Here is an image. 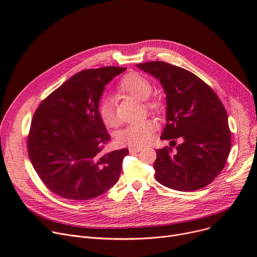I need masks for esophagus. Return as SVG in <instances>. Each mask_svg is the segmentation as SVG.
<instances>
[{"label":"esophagus","instance_id":"1","mask_svg":"<svg viewBox=\"0 0 257 257\" xmlns=\"http://www.w3.org/2000/svg\"><path fill=\"white\" fill-rule=\"evenodd\" d=\"M142 151V148L141 147H130L129 148V153L133 154V153H138Z\"/></svg>","mask_w":257,"mask_h":257}]
</instances>
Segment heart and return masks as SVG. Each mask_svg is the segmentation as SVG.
<instances>
[{
  "label": "heart",
  "mask_w": 257,
  "mask_h": 257,
  "mask_svg": "<svg viewBox=\"0 0 257 257\" xmlns=\"http://www.w3.org/2000/svg\"><path fill=\"white\" fill-rule=\"evenodd\" d=\"M118 89L138 100H145L150 96L152 84L145 76L139 73H128L120 79ZM144 105L147 109L153 112H159L163 109V104L156 99L145 100ZM98 113L105 126L114 127L117 125V116L111 99L107 98L100 103ZM155 130V121L151 118H144L119 130L116 133V142L119 145L142 147L153 140Z\"/></svg>",
  "instance_id": "heart-1"
}]
</instances>
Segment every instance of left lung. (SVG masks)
I'll return each instance as SVG.
<instances>
[{
  "instance_id": "obj_1",
  "label": "left lung",
  "mask_w": 257,
  "mask_h": 257,
  "mask_svg": "<svg viewBox=\"0 0 257 257\" xmlns=\"http://www.w3.org/2000/svg\"><path fill=\"white\" fill-rule=\"evenodd\" d=\"M137 66L158 79L167 94V125L160 139L182 140L176 151L170 147L156 150V180L181 192L205 187L221 173L230 152L224 105L203 80L182 67L164 61Z\"/></svg>"
}]
</instances>
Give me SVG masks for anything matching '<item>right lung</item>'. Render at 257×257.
<instances>
[{"mask_svg":"<svg viewBox=\"0 0 257 257\" xmlns=\"http://www.w3.org/2000/svg\"><path fill=\"white\" fill-rule=\"evenodd\" d=\"M126 67L79 72L39 104L27 141L39 178L59 197L83 201L112 187L128 149L105 153L110 141L98 108L107 83Z\"/></svg>","mask_w":257,"mask_h":257,"instance_id":"add662e5","label":"right lung"}]
</instances>
